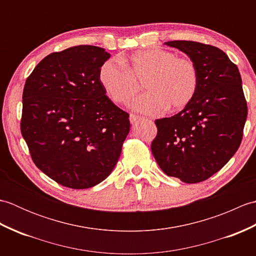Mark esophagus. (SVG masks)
Here are the masks:
<instances>
[{"instance_id": "esophagus-1", "label": "esophagus", "mask_w": 256, "mask_h": 256, "mask_svg": "<svg viewBox=\"0 0 256 256\" xmlns=\"http://www.w3.org/2000/svg\"><path fill=\"white\" fill-rule=\"evenodd\" d=\"M142 118V116H135V114H130V122H131L132 124L136 123L138 121H140V120Z\"/></svg>"}]
</instances>
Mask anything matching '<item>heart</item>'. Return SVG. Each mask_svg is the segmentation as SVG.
Returning <instances> with one entry per match:
<instances>
[{
    "mask_svg": "<svg viewBox=\"0 0 256 256\" xmlns=\"http://www.w3.org/2000/svg\"><path fill=\"white\" fill-rule=\"evenodd\" d=\"M101 86L116 104H126L144 84L148 94L132 103L135 111L160 114L167 108L176 112L187 108L199 86V72L189 58L152 48L133 54L130 58H111L99 72Z\"/></svg>",
    "mask_w": 256,
    "mask_h": 256,
    "instance_id": "heart-1",
    "label": "heart"
}]
</instances>
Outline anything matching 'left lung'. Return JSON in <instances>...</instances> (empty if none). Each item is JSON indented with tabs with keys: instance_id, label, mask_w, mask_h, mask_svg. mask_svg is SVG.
<instances>
[{
	"instance_id": "left-lung-1",
	"label": "left lung",
	"mask_w": 256,
	"mask_h": 256,
	"mask_svg": "<svg viewBox=\"0 0 256 256\" xmlns=\"http://www.w3.org/2000/svg\"><path fill=\"white\" fill-rule=\"evenodd\" d=\"M166 45L187 54L196 64L199 86L187 108L156 120L150 150L166 175L197 184L219 172L240 148L248 116L241 74L218 47L192 40Z\"/></svg>"
}]
</instances>
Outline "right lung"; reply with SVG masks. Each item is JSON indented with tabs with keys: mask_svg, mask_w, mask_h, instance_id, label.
Masks as SVG:
<instances>
[{
	"mask_svg": "<svg viewBox=\"0 0 256 256\" xmlns=\"http://www.w3.org/2000/svg\"><path fill=\"white\" fill-rule=\"evenodd\" d=\"M110 54L80 45L37 64L23 91L20 132L34 164L72 189L110 175L130 132L128 113L106 96L100 68Z\"/></svg>",
	"mask_w": 256,
	"mask_h": 256,
	"instance_id": "1",
	"label": "right lung"
}]
</instances>
